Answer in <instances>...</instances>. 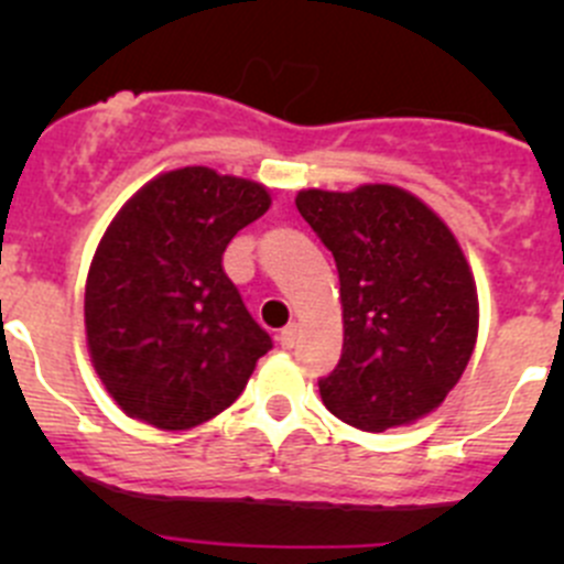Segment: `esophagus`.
<instances>
[{
	"label": "esophagus",
	"instance_id": "obj_1",
	"mask_svg": "<svg viewBox=\"0 0 564 564\" xmlns=\"http://www.w3.org/2000/svg\"><path fill=\"white\" fill-rule=\"evenodd\" d=\"M278 344H281L283 349H294V344H297V324L283 327L281 333H278Z\"/></svg>",
	"mask_w": 564,
	"mask_h": 564
}]
</instances>
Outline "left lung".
Listing matches in <instances>:
<instances>
[{
    "label": "left lung",
    "mask_w": 564,
    "mask_h": 564,
    "mask_svg": "<svg viewBox=\"0 0 564 564\" xmlns=\"http://www.w3.org/2000/svg\"><path fill=\"white\" fill-rule=\"evenodd\" d=\"M300 215L333 250L344 351L318 392L360 431L434 412L458 384L477 340V289L445 220L395 185L300 191Z\"/></svg>",
    "instance_id": "left-lung-1"
}]
</instances>
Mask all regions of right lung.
Returning <instances> with one entry per match:
<instances>
[{
	"label": "right lung",
	"instance_id": "obj_1",
	"mask_svg": "<svg viewBox=\"0 0 564 564\" xmlns=\"http://www.w3.org/2000/svg\"><path fill=\"white\" fill-rule=\"evenodd\" d=\"M270 202L259 182L185 166L147 182L108 224L89 264L84 327L124 414L185 431L246 390L272 338L224 272V250Z\"/></svg>",
	"mask_w": 564,
	"mask_h": 564
}]
</instances>
